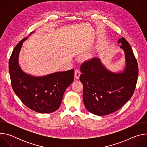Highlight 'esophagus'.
I'll list each match as a JSON object with an SVG mask.
<instances>
[{
  "label": "esophagus",
  "mask_w": 147,
  "mask_h": 147,
  "mask_svg": "<svg viewBox=\"0 0 147 147\" xmlns=\"http://www.w3.org/2000/svg\"><path fill=\"white\" fill-rule=\"evenodd\" d=\"M80 74H81V72L79 70H78V69L75 70V71H74V77H75L76 79L78 80L80 78Z\"/></svg>",
  "instance_id": "obj_1"
}]
</instances>
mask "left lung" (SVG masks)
I'll return each instance as SVG.
<instances>
[{
    "label": "left lung",
    "mask_w": 147,
    "mask_h": 147,
    "mask_svg": "<svg viewBox=\"0 0 147 147\" xmlns=\"http://www.w3.org/2000/svg\"><path fill=\"white\" fill-rule=\"evenodd\" d=\"M125 54V66L122 71L107 69L99 58L81 65L80 80L83 85V101L88 111L105 116L120 109L132 96L138 76L137 60L131 46L122 37L117 42Z\"/></svg>",
    "instance_id": "left-lung-1"
}]
</instances>
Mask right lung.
Wrapping results in <instances>:
<instances>
[{"label": "right lung", "mask_w": 147, "mask_h": 147, "mask_svg": "<svg viewBox=\"0 0 147 147\" xmlns=\"http://www.w3.org/2000/svg\"><path fill=\"white\" fill-rule=\"evenodd\" d=\"M30 33L29 36L33 34ZM23 39L14 48L9 60V73L12 88L25 105L40 113L56 111L61 104L66 88L74 81L73 69L36 77L24 73L19 66L18 55Z\"/></svg>", "instance_id": "obj_1"}]
</instances>
